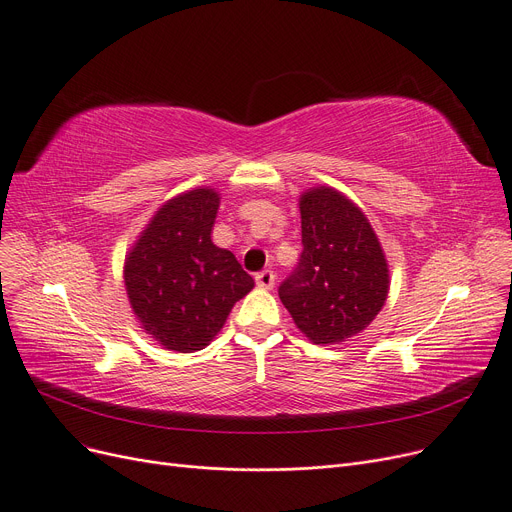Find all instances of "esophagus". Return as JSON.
I'll use <instances>...</instances> for the list:
<instances>
[{"label": "esophagus", "mask_w": 512, "mask_h": 512, "mask_svg": "<svg viewBox=\"0 0 512 512\" xmlns=\"http://www.w3.org/2000/svg\"><path fill=\"white\" fill-rule=\"evenodd\" d=\"M255 282H257L259 288L270 290V288H274V284H276V274H274L272 270H263V272H259V274L255 276Z\"/></svg>", "instance_id": "1"}]
</instances>
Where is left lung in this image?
<instances>
[{"mask_svg":"<svg viewBox=\"0 0 512 512\" xmlns=\"http://www.w3.org/2000/svg\"><path fill=\"white\" fill-rule=\"evenodd\" d=\"M303 253L278 294L315 344L365 330L388 297V263L363 211L334 188L301 197Z\"/></svg>","mask_w":512,"mask_h":512,"instance_id":"8db88e82","label":"left lung"}]
</instances>
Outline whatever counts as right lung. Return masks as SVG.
<instances>
[{
  "instance_id": "obj_1",
  "label": "right lung",
  "mask_w": 512,
  "mask_h": 512,
  "mask_svg": "<svg viewBox=\"0 0 512 512\" xmlns=\"http://www.w3.org/2000/svg\"><path fill=\"white\" fill-rule=\"evenodd\" d=\"M218 207L211 188L168 201L126 257L124 282L134 315L172 351H201L255 286L236 257L211 242Z\"/></svg>"
}]
</instances>
